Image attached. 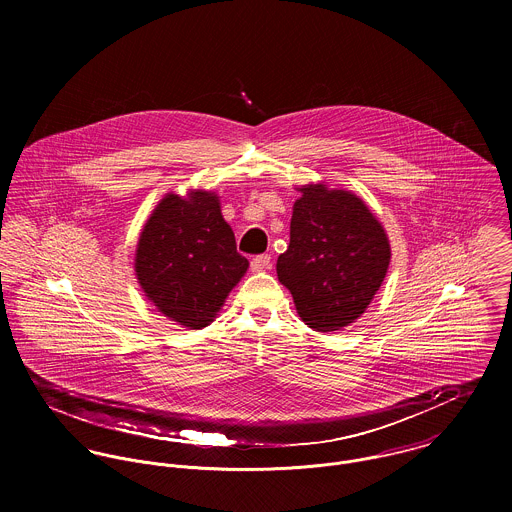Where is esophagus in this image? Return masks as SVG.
<instances>
[{"instance_id": "34e87169", "label": "esophagus", "mask_w": 512, "mask_h": 512, "mask_svg": "<svg viewBox=\"0 0 512 512\" xmlns=\"http://www.w3.org/2000/svg\"><path fill=\"white\" fill-rule=\"evenodd\" d=\"M270 262H272V258L268 254H260L250 260V268H252V272H262V270L270 268Z\"/></svg>"}]
</instances>
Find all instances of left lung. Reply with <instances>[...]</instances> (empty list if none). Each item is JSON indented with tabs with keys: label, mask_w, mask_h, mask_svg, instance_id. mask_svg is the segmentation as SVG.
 Segmentation results:
<instances>
[{
	"label": "left lung",
	"mask_w": 512,
	"mask_h": 512,
	"mask_svg": "<svg viewBox=\"0 0 512 512\" xmlns=\"http://www.w3.org/2000/svg\"><path fill=\"white\" fill-rule=\"evenodd\" d=\"M293 203L290 246L278 280L315 331H339L359 319L386 278L390 242L363 199L323 183L301 185Z\"/></svg>",
	"instance_id": "8db88e82"
}]
</instances>
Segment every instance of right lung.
<instances>
[{
	"label": "right lung",
	"mask_w": 512,
	"mask_h": 512,
	"mask_svg": "<svg viewBox=\"0 0 512 512\" xmlns=\"http://www.w3.org/2000/svg\"><path fill=\"white\" fill-rule=\"evenodd\" d=\"M248 270L236 252L219 195L167 193L146 220L136 248V276L147 299L167 319L203 329Z\"/></svg>",
	"instance_id": "right-lung-1"
}]
</instances>
